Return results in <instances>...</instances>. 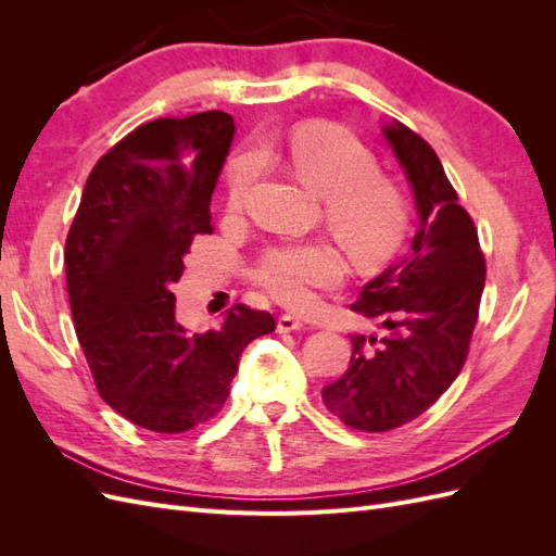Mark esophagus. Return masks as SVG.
Segmentation results:
<instances>
[{"instance_id":"34e87169","label":"esophagus","mask_w":556,"mask_h":556,"mask_svg":"<svg viewBox=\"0 0 556 556\" xmlns=\"http://www.w3.org/2000/svg\"><path fill=\"white\" fill-rule=\"evenodd\" d=\"M301 327H304V319L292 315V313H282L278 317V331L280 333H288V331H294V329H301Z\"/></svg>"}]
</instances>
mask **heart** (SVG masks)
Returning a JSON list of instances; mask_svg holds the SVG:
<instances>
[{
  "label": "heart",
  "instance_id": "obj_1",
  "mask_svg": "<svg viewBox=\"0 0 556 556\" xmlns=\"http://www.w3.org/2000/svg\"><path fill=\"white\" fill-rule=\"evenodd\" d=\"M264 153L280 160L308 190L323 194L325 220L348 255L371 266L396 252L408 231L410 208L399 182L378 169L374 150L355 134L327 123L299 125L280 139H266ZM260 172L255 153L229 169V206L241 208ZM345 276L341 252L325 241L278 243L250 268V280L288 306H308L315 290H329Z\"/></svg>",
  "mask_w": 556,
  "mask_h": 556
}]
</instances>
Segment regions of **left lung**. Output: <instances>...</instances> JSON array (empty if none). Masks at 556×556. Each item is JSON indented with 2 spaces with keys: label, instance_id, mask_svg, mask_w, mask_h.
Returning a JSON list of instances; mask_svg holds the SVG:
<instances>
[{
  "label": "left lung",
  "instance_id": "obj_1",
  "mask_svg": "<svg viewBox=\"0 0 556 556\" xmlns=\"http://www.w3.org/2000/svg\"><path fill=\"white\" fill-rule=\"evenodd\" d=\"M384 139L410 180L419 229L410 255L350 306L390 333L380 341L352 333L348 371L323 390L327 410L343 425L376 433L413 422L459 376L486 274L473 217L459 206L435 150L403 123L387 125Z\"/></svg>",
  "mask_w": 556,
  "mask_h": 556
}]
</instances>
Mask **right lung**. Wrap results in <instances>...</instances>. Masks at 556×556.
<instances>
[{
    "mask_svg": "<svg viewBox=\"0 0 556 556\" xmlns=\"http://www.w3.org/2000/svg\"><path fill=\"white\" fill-rule=\"evenodd\" d=\"M233 117H157L97 160L66 233V294L99 396L131 425L182 433L223 410L243 348L271 313L237 304L223 327L188 333L172 282L194 237L213 233L211 194Z\"/></svg>",
    "mask_w": 556,
    "mask_h": 556,
    "instance_id": "obj_1",
    "label": "right lung"
}]
</instances>
